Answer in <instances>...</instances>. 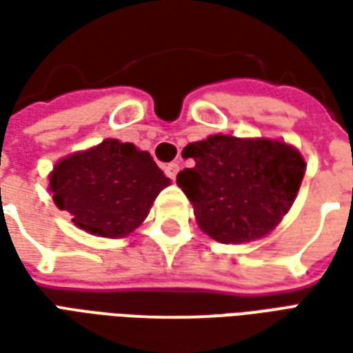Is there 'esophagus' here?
<instances>
[{"label": "esophagus", "mask_w": 353, "mask_h": 353, "mask_svg": "<svg viewBox=\"0 0 353 353\" xmlns=\"http://www.w3.org/2000/svg\"><path fill=\"white\" fill-rule=\"evenodd\" d=\"M164 172H166V176H168L170 179H176L177 172H179V164H177V162H170V164L164 166Z\"/></svg>", "instance_id": "34e87169"}]
</instances>
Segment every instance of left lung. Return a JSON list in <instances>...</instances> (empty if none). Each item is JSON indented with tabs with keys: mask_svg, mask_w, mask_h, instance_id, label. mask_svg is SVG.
I'll return each mask as SVG.
<instances>
[{
	"mask_svg": "<svg viewBox=\"0 0 353 353\" xmlns=\"http://www.w3.org/2000/svg\"><path fill=\"white\" fill-rule=\"evenodd\" d=\"M194 166L177 185L194 208L199 227L221 244L266 236L295 202L306 162L278 139L215 134L183 149Z\"/></svg>",
	"mask_w": 353,
	"mask_h": 353,
	"instance_id": "8db88e82",
	"label": "left lung"
}]
</instances>
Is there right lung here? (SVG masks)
<instances>
[{
	"label": "right lung",
	"mask_w": 353,
	"mask_h": 353,
	"mask_svg": "<svg viewBox=\"0 0 353 353\" xmlns=\"http://www.w3.org/2000/svg\"><path fill=\"white\" fill-rule=\"evenodd\" d=\"M168 185L151 154L119 139L58 161L49 179L54 204L70 212L79 229L103 238L138 229Z\"/></svg>",
	"instance_id": "add662e5"
}]
</instances>
